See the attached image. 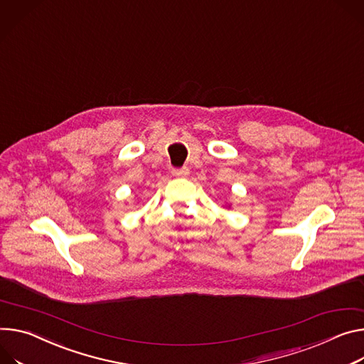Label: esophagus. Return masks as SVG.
I'll return each instance as SVG.
<instances>
[{
  "label": "esophagus",
  "mask_w": 364,
  "mask_h": 364,
  "mask_svg": "<svg viewBox=\"0 0 364 364\" xmlns=\"http://www.w3.org/2000/svg\"><path fill=\"white\" fill-rule=\"evenodd\" d=\"M173 176H176V177H186V176H188V168L187 167L173 168Z\"/></svg>",
  "instance_id": "obj_1"
}]
</instances>
